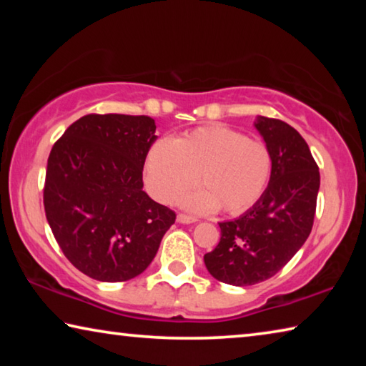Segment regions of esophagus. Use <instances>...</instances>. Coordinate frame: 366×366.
Wrapping results in <instances>:
<instances>
[{"label": "esophagus", "instance_id": "34e87169", "mask_svg": "<svg viewBox=\"0 0 366 366\" xmlns=\"http://www.w3.org/2000/svg\"><path fill=\"white\" fill-rule=\"evenodd\" d=\"M177 221L182 222V224H190V222H197V218H195V216H190V214H185V213H179Z\"/></svg>", "mask_w": 366, "mask_h": 366}]
</instances>
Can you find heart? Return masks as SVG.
<instances>
[{"mask_svg": "<svg viewBox=\"0 0 366 366\" xmlns=\"http://www.w3.org/2000/svg\"><path fill=\"white\" fill-rule=\"evenodd\" d=\"M271 172L268 145L224 124L194 129L172 142H157L144 169L147 187L157 200L174 202L198 177L202 190L185 198V205L200 212L219 207L227 214L255 207L268 189Z\"/></svg>", "mask_w": 366, "mask_h": 366, "instance_id": "heart-1", "label": "heart"}]
</instances>
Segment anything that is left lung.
<instances>
[{
	"mask_svg": "<svg viewBox=\"0 0 366 366\" xmlns=\"http://www.w3.org/2000/svg\"><path fill=\"white\" fill-rule=\"evenodd\" d=\"M255 127L272 157L268 189L240 218L219 222V244L203 257L209 274L231 286H253L281 271L305 244L317 212L320 171L307 142L272 117L259 116Z\"/></svg>",
	"mask_w": 366,
	"mask_h": 366,
	"instance_id": "1",
	"label": "left lung"
}]
</instances>
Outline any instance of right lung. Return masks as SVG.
I'll list each match as a JSON object with an SVG mask.
<instances>
[{"instance_id":"add662e5","label":"right lung","mask_w":366,"mask_h":366,"mask_svg":"<svg viewBox=\"0 0 366 366\" xmlns=\"http://www.w3.org/2000/svg\"><path fill=\"white\" fill-rule=\"evenodd\" d=\"M148 116L86 114L53 145L43 205L64 257L92 280L121 282L144 272L176 213L148 197Z\"/></svg>"}]
</instances>
